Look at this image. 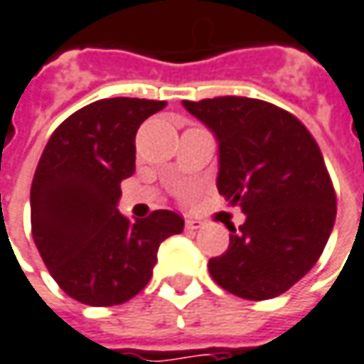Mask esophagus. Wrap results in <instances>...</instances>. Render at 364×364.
<instances>
[{
  "mask_svg": "<svg viewBox=\"0 0 364 364\" xmlns=\"http://www.w3.org/2000/svg\"><path fill=\"white\" fill-rule=\"evenodd\" d=\"M185 225H187L189 230H199V228L205 226V223H203L200 218H187V220H185Z\"/></svg>",
  "mask_w": 364,
  "mask_h": 364,
  "instance_id": "34e87169",
  "label": "esophagus"
}]
</instances>
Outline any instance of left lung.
<instances>
[{
	"mask_svg": "<svg viewBox=\"0 0 364 364\" xmlns=\"http://www.w3.org/2000/svg\"><path fill=\"white\" fill-rule=\"evenodd\" d=\"M183 106L215 132L217 189L246 215L228 226L225 254L208 260L220 288L244 299L282 296L323 252L337 197L321 149L288 110L246 96H218Z\"/></svg>",
	"mask_w": 364,
	"mask_h": 364,
	"instance_id": "1",
	"label": "left lung"
}]
</instances>
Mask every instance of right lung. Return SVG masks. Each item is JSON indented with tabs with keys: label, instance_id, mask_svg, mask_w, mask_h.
Segmentation results:
<instances>
[{
	"label": "right lung",
	"instance_id": "1",
	"mask_svg": "<svg viewBox=\"0 0 364 364\" xmlns=\"http://www.w3.org/2000/svg\"><path fill=\"white\" fill-rule=\"evenodd\" d=\"M165 100L104 98L70 114L43 149L31 185V232L60 289L80 304L120 306L151 279L157 248L183 232L173 210L129 220L116 208L136 171V134Z\"/></svg>",
	"mask_w": 364,
	"mask_h": 364
}]
</instances>
